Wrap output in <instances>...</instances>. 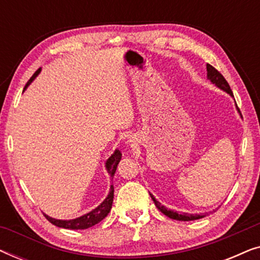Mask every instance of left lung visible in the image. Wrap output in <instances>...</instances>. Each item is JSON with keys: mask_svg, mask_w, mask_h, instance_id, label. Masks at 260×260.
<instances>
[{"mask_svg": "<svg viewBox=\"0 0 260 260\" xmlns=\"http://www.w3.org/2000/svg\"><path fill=\"white\" fill-rule=\"evenodd\" d=\"M207 77L208 79L212 81L213 84H215L216 86L221 88V90L226 91L227 93H230L231 95L233 97V92L232 90H231L230 85L229 83H227V80L223 78V76L221 73L219 72L218 70L214 69L212 65H209V63H207ZM239 110V109H238ZM150 197L152 199V201H154V204L156 207L158 208V211H161L163 214L168 216V218L170 219H174V220H180V221H190V220H197V219H201L204 218L205 214H188V213H177V212H174V211H170V209H167L165 206H162L159 202L156 200V199L152 197V195L150 194Z\"/></svg>", "mask_w": 260, "mask_h": 260, "instance_id": "left-lung-1", "label": "left lung"}]
</instances>
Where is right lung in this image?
Here are the masks:
<instances>
[{
  "instance_id": "right-lung-1",
  "label": "right lung",
  "mask_w": 260,
  "mask_h": 260,
  "mask_svg": "<svg viewBox=\"0 0 260 260\" xmlns=\"http://www.w3.org/2000/svg\"><path fill=\"white\" fill-rule=\"evenodd\" d=\"M39 72H40V69H39L37 72L33 74V76H31V78L28 80V83L26 84L24 88H26L28 85L31 83V80H33L34 78L38 76ZM120 158H122V154H120L119 150H116L115 154H113L111 157L106 161V169H108V172L111 177L115 175L117 166H118ZM112 201H113V186H111V189H110L108 198H106L97 208L93 209V211L90 213H87V214L80 216V218H77L73 220H56V219H53V218H51V216H48L46 214H44V215L49 222L53 223V225L58 226V227H62V229H67V230H86V229H88V227H92V226H94L95 223L101 222L102 220L109 214L110 209H111V207H112Z\"/></svg>"
}]
</instances>
